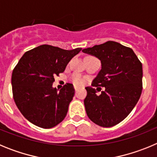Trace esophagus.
<instances>
[{
    "label": "esophagus",
    "instance_id": "obj_1",
    "mask_svg": "<svg viewBox=\"0 0 157 157\" xmlns=\"http://www.w3.org/2000/svg\"><path fill=\"white\" fill-rule=\"evenodd\" d=\"M74 87H75V91H77L78 90V87L77 86H75Z\"/></svg>",
    "mask_w": 157,
    "mask_h": 157
}]
</instances>
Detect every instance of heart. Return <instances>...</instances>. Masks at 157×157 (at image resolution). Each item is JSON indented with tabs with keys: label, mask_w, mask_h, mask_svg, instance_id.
Segmentation results:
<instances>
[{
	"label": "heart",
	"mask_w": 157,
	"mask_h": 157,
	"mask_svg": "<svg viewBox=\"0 0 157 157\" xmlns=\"http://www.w3.org/2000/svg\"><path fill=\"white\" fill-rule=\"evenodd\" d=\"M71 79L72 81H73V82H74L75 85L78 86L83 85L84 82H85V79H84L81 75H79L78 74L73 75L71 76Z\"/></svg>",
	"instance_id": "1"
}]
</instances>
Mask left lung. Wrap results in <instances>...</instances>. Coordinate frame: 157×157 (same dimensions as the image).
I'll use <instances>...</instances> for the list:
<instances>
[{"label": "left lung", "instance_id": "1", "mask_svg": "<svg viewBox=\"0 0 157 157\" xmlns=\"http://www.w3.org/2000/svg\"><path fill=\"white\" fill-rule=\"evenodd\" d=\"M84 53L101 60V69L93 81V86L105 88L101 94L91 86L84 105L90 120L103 127L123 121L133 110L142 91V64L134 51L116 41L84 48Z\"/></svg>", "mask_w": 157, "mask_h": 157}]
</instances>
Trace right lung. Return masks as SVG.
<instances>
[{"instance_id":"right-lung-1","label":"right lung","mask_w":157,"mask_h":157,"mask_svg":"<svg viewBox=\"0 0 157 157\" xmlns=\"http://www.w3.org/2000/svg\"><path fill=\"white\" fill-rule=\"evenodd\" d=\"M81 50L41 45L23 54L12 71V86L15 103L28 121L45 129L63 121L75 89L67 83L58 91L52 87L54 76L64 71L69 61Z\"/></svg>"}]
</instances>
